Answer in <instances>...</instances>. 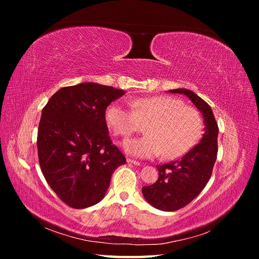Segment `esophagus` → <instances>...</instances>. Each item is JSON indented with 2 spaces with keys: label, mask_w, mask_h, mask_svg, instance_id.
Masks as SVG:
<instances>
[{
  "label": "esophagus",
  "mask_w": 259,
  "mask_h": 259,
  "mask_svg": "<svg viewBox=\"0 0 259 259\" xmlns=\"http://www.w3.org/2000/svg\"><path fill=\"white\" fill-rule=\"evenodd\" d=\"M127 161V163H131V164H134V165H140V162H138V161H136V160H132V159H127L126 160Z\"/></svg>",
  "instance_id": "34e87169"
}]
</instances>
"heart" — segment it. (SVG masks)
<instances>
[{"label": "heart", "mask_w": 259, "mask_h": 259, "mask_svg": "<svg viewBox=\"0 0 259 259\" xmlns=\"http://www.w3.org/2000/svg\"><path fill=\"white\" fill-rule=\"evenodd\" d=\"M132 110L111 104L105 112L107 126L114 135L128 137L147 123L146 135L126 140L125 151L139 158H152L162 153L167 160L177 159L197 145L203 124L194 108L170 96H152L131 101Z\"/></svg>", "instance_id": "obj_1"}]
</instances>
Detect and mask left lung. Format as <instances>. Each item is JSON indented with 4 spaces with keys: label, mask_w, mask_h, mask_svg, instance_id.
Listing matches in <instances>:
<instances>
[{
    "label": "left lung",
    "mask_w": 259,
    "mask_h": 259,
    "mask_svg": "<svg viewBox=\"0 0 259 259\" xmlns=\"http://www.w3.org/2000/svg\"><path fill=\"white\" fill-rule=\"evenodd\" d=\"M184 94L204 117V134L201 142L183 158L156 165L159 178L153 185L143 187V194L153 207L174 211L183 208L198 197L208 183L217 158L218 125L211 108L192 91L170 90Z\"/></svg>",
    "instance_id": "left-lung-1"
}]
</instances>
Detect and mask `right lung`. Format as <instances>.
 Here are the masks:
<instances>
[{"mask_svg":"<svg viewBox=\"0 0 259 259\" xmlns=\"http://www.w3.org/2000/svg\"><path fill=\"white\" fill-rule=\"evenodd\" d=\"M124 94L112 86L81 83L60 89L43 108L38 163L46 182L70 207L97 204L113 171L126 163L105 121L107 107Z\"/></svg>","mask_w":259,"mask_h":259,"instance_id":"add662e5","label":"right lung"}]
</instances>
